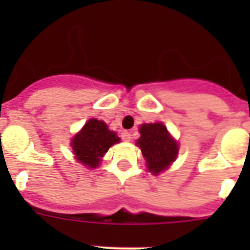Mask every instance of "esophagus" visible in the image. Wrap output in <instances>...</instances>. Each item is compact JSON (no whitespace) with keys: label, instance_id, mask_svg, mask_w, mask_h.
Returning a JSON list of instances; mask_svg holds the SVG:
<instances>
[{"label":"esophagus","instance_id":"esophagus-1","mask_svg":"<svg viewBox=\"0 0 250 250\" xmlns=\"http://www.w3.org/2000/svg\"><path fill=\"white\" fill-rule=\"evenodd\" d=\"M121 137H122V140L129 141V140H131V133H129L128 131H122Z\"/></svg>","mask_w":250,"mask_h":250}]
</instances>
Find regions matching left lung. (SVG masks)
I'll use <instances>...</instances> for the list:
<instances>
[{
  "label": "left lung",
  "mask_w": 250,
  "mask_h": 250,
  "mask_svg": "<svg viewBox=\"0 0 250 250\" xmlns=\"http://www.w3.org/2000/svg\"><path fill=\"white\" fill-rule=\"evenodd\" d=\"M141 137L137 140L148 170L158 174L170 166L178 154V144L168 135L162 123H148L140 127Z\"/></svg>",
  "instance_id": "8db88e82"
}]
</instances>
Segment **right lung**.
<instances>
[{"label": "right lung", "mask_w": 250, "mask_h": 250, "mask_svg": "<svg viewBox=\"0 0 250 250\" xmlns=\"http://www.w3.org/2000/svg\"><path fill=\"white\" fill-rule=\"evenodd\" d=\"M119 143L115 132L107 128L105 122L90 119L71 141L76 160L88 167H97L111 145Z\"/></svg>", "instance_id": "add662e5"}]
</instances>
